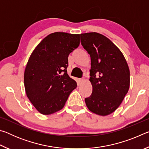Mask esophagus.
Masks as SVG:
<instances>
[{"label":"esophagus","mask_w":149,"mask_h":149,"mask_svg":"<svg viewBox=\"0 0 149 149\" xmlns=\"http://www.w3.org/2000/svg\"><path fill=\"white\" fill-rule=\"evenodd\" d=\"M84 79H83V78H79V79H78V81H79V84H81V83H82L83 81H84Z\"/></svg>","instance_id":"esophagus-1"}]
</instances>
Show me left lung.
I'll use <instances>...</instances> for the list:
<instances>
[{
	"label": "left lung",
	"instance_id": "obj_1",
	"mask_svg": "<svg viewBox=\"0 0 149 149\" xmlns=\"http://www.w3.org/2000/svg\"><path fill=\"white\" fill-rule=\"evenodd\" d=\"M81 43L91 57L92 93L85 99L90 111L107 116L117 109L130 87V73L119 49L104 35L80 34Z\"/></svg>",
	"mask_w": 149,
	"mask_h": 149
}]
</instances>
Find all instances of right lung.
Here are the masks:
<instances>
[{
    "label": "right lung",
    "mask_w": 149,
    "mask_h": 149,
    "mask_svg": "<svg viewBox=\"0 0 149 149\" xmlns=\"http://www.w3.org/2000/svg\"><path fill=\"white\" fill-rule=\"evenodd\" d=\"M79 45V35L56 32L48 35L30 56L24 72L27 97L40 113L61 110L77 83L67 74L68 57Z\"/></svg>",
    "instance_id": "right-lung-1"
}]
</instances>
